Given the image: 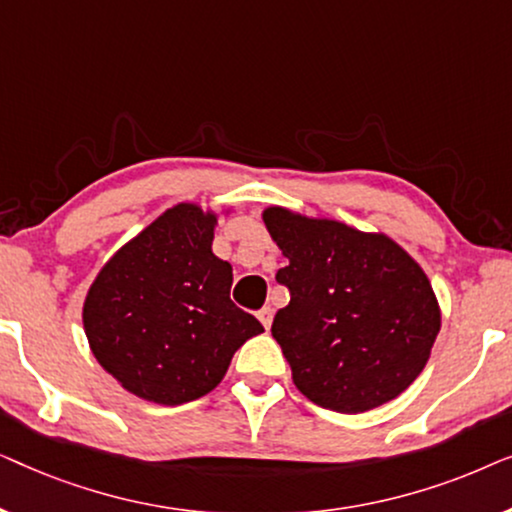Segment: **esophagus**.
<instances>
[{"mask_svg":"<svg viewBox=\"0 0 512 512\" xmlns=\"http://www.w3.org/2000/svg\"><path fill=\"white\" fill-rule=\"evenodd\" d=\"M256 317H258V321H261V324H263L265 331H270V326H272V317H275V310H272L270 305H265V307H261V310L256 312Z\"/></svg>","mask_w":512,"mask_h":512,"instance_id":"esophagus-1","label":"esophagus"}]
</instances>
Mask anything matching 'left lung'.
I'll return each instance as SVG.
<instances>
[{"label":"left lung","instance_id":"1","mask_svg":"<svg viewBox=\"0 0 512 512\" xmlns=\"http://www.w3.org/2000/svg\"><path fill=\"white\" fill-rule=\"evenodd\" d=\"M263 223L289 258L277 279L291 300L272 335L300 394L356 415L401 396L422 373L440 331V305L415 258L366 233L270 205Z\"/></svg>","mask_w":512,"mask_h":512}]
</instances>
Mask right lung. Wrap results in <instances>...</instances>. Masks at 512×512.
<instances>
[{
	"instance_id": "obj_1",
	"label": "right lung",
	"mask_w": 512,
	"mask_h": 512,
	"mask_svg": "<svg viewBox=\"0 0 512 512\" xmlns=\"http://www.w3.org/2000/svg\"><path fill=\"white\" fill-rule=\"evenodd\" d=\"M233 207L177 202L102 265L83 300L97 363L125 391L158 405L207 396L261 321L230 300L233 265L212 251Z\"/></svg>"
}]
</instances>
